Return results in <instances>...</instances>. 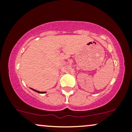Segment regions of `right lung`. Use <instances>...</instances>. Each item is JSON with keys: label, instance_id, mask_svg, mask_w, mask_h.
Listing matches in <instances>:
<instances>
[{"label": "right lung", "instance_id": "obj_1", "mask_svg": "<svg viewBox=\"0 0 132 132\" xmlns=\"http://www.w3.org/2000/svg\"><path fill=\"white\" fill-rule=\"evenodd\" d=\"M30 89H31V90H33V91H35V92H38V93H40V94H44V93H45V92H40V91H38V90H35V89H32V88H30Z\"/></svg>", "mask_w": 132, "mask_h": 132}]
</instances>
